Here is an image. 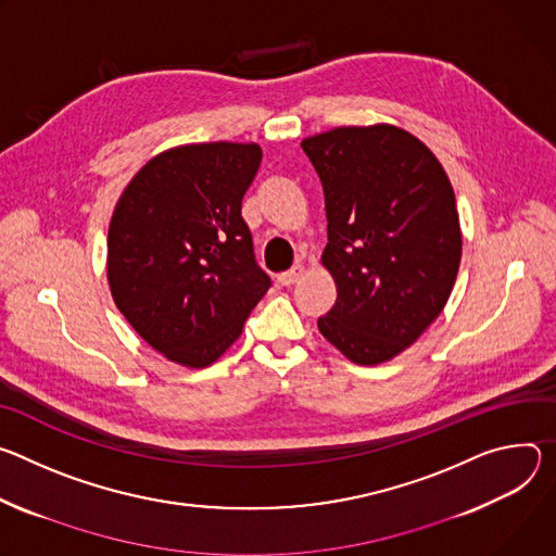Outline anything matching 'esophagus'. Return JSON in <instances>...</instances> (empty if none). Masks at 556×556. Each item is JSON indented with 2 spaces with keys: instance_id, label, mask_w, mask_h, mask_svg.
Masks as SVG:
<instances>
[{
  "instance_id": "esophagus-1",
  "label": "esophagus",
  "mask_w": 556,
  "mask_h": 556,
  "mask_svg": "<svg viewBox=\"0 0 556 556\" xmlns=\"http://www.w3.org/2000/svg\"><path fill=\"white\" fill-rule=\"evenodd\" d=\"M302 271H304L302 265H293L291 269H287V271H282V274L278 276V282L285 285V287H291L293 282H298V278L302 276Z\"/></svg>"
}]
</instances>
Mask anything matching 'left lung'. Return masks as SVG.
Wrapping results in <instances>:
<instances>
[{"mask_svg":"<svg viewBox=\"0 0 556 556\" xmlns=\"http://www.w3.org/2000/svg\"><path fill=\"white\" fill-rule=\"evenodd\" d=\"M329 220L323 265L338 298L320 333L355 364L410 346L453 291L462 229L451 180L419 139L395 126L336 128L302 141Z\"/></svg>","mask_w":556,"mask_h":556,"instance_id":"obj_1","label":"left lung"}]
</instances>
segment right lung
Instances as JSON below:
<instances>
[{"label": "right lung", "mask_w": 556, "mask_h": 556, "mask_svg": "<svg viewBox=\"0 0 556 556\" xmlns=\"http://www.w3.org/2000/svg\"><path fill=\"white\" fill-rule=\"evenodd\" d=\"M261 159L256 143L180 146L143 165L116 203L112 298L172 362L201 368L218 359L271 287L240 216Z\"/></svg>", "instance_id": "1"}]
</instances>
